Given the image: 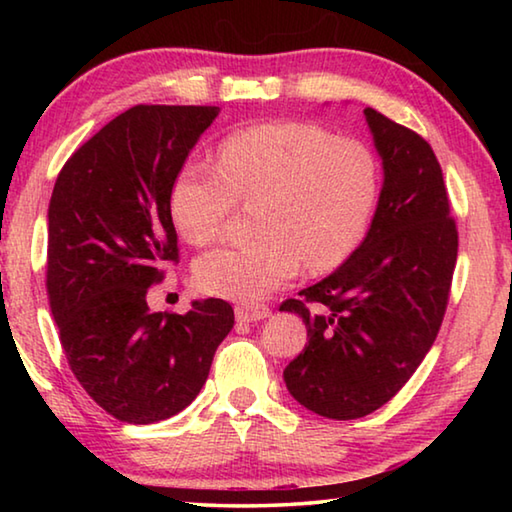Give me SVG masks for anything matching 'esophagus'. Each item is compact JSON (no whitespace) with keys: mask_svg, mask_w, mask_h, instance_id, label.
<instances>
[{"mask_svg":"<svg viewBox=\"0 0 512 512\" xmlns=\"http://www.w3.org/2000/svg\"><path fill=\"white\" fill-rule=\"evenodd\" d=\"M268 314H271V309L264 305H241L235 309L237 323H257V320H264Z\"/></svg>","mask_w":512,"mask_h":512,"instance_id":"esophagus-1","label":"esophagus"}]
</instances>
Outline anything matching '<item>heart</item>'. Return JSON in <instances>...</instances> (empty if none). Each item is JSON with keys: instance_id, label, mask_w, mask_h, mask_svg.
<instances>
[{"instance_id": "1", "label": "heart", "mask_w": 512, "mask_h": 512, "mask_svg": "<svg viewBox=\"0 0 512 512\" xmlns=\"http://www.w3.org/2000/svg\"><path fill=\"white\" fill-rule=\"evenodd\" d=\"M379 196V162L370 146L334 137L311 121H268L223 137L216 167L189 160L176 171L169 210L196 246L221 235L237 198L257 203V237L221 246L196 262L205 293L237 302L271 296L302 264H343L366 235Z\"/></svg>"}]
</instances>
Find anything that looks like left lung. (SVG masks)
I'll return each mask as SVG.
<instances>
[{"label": "left lung", "instance_id": "1", "mask_svg": "<svg viewBox=\"0 0 512 512\" xmlns=\"http://www.w3.org/2000/svg\"><path fill=\"white\" fill-rule=\"evenodd\" d=\"M363 115L384 169L368 235L332 275L302 289V300L280 307L302 318L309 339L284 368V384L332 420L377 411L411 379L443 323L458 253L431 146L377 110Z\"/></svg>", "mask_w": 512, "mask_h": 512}]
</instances>
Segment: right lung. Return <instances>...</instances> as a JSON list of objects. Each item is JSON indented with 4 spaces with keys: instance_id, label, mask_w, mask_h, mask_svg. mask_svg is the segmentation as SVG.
<instances>
[{
    "instance_id": "1",
    "label": "right lung",
    "mask_w": 512,
    "mask_h": 512,
    "mask_svg": "<svg viewBox=\"0 0 512 512\" xmlns=\"http://www.w3.org/2000/svg\"><path fill=\"white\" fill-rule=\"evenodd\" d=\"M216 106H135L85 142L49 201L47 293L74 377L128 424L167 420L201 393L235 325L225 300L185 316L149 309L146 293L178 259L169 192Z\"/></svg>"
}]
</instances>
